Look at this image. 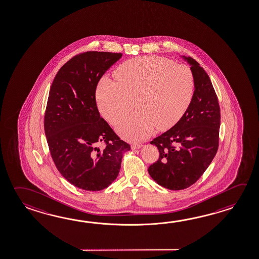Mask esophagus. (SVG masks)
Returning <instances> with one entry per match:
<instances>
[{
    "label": "esophagus",
    "instance_id": "34e87169",
    "mask_svg": "<svg viewBox=\"0 0 259 259\" xmlns=\"http://www.w3.org/2000/svg\"><path fill=\"white\" fill-rule=\"evenodd\" d=\"M140 147H142L141 144H133L131 146L132 149H137V148H140Z\"/></svg>",
    "mask_w": 259,
    "mask_h": 259
}]
</instances>
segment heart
<instances>
[{
	"instance_id": "heart-1",
	"label": "heart",
	"mask_w": 259,
	"mask_h": 259,
	"mask_svg": "<svg viewBox=\"0 0 259 259\" xmlns=\"http://www.w3.org/2000/svg\"><path fill=\"white\" fill-rule=\"evenodd\" d=\"M116 80L103 78L96 91L98 107L103 117L117 124L134 107L117 131L129 140H142L156 127L174 126L191 106L195 78L191 68L170 59L148 56L127 60L114 72Z\"/></svg>"
}]
</instances>
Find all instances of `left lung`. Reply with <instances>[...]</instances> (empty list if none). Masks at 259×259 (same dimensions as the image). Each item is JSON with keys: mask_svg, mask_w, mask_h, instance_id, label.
Instances as JSON below:
<instances>
[{"mask_svg": "<svg viewBox=\"0 0 259 259\" xmlns=\"http://www.w3.org/2000/svg\"><path fill=\"white\" fill-rule=\"evenodd\" d=\"M195 92L191 106L174 126L154 138L159 156L148 167V173L157 184L172 191L193 185L202 176L219 147L221 123L218 98L210 77L192 58Z\"/></svg>", "mask_w": 259, "mask_h": 259, "instance_id": "left-lung-1", "label": "left lung"}]
</instances>
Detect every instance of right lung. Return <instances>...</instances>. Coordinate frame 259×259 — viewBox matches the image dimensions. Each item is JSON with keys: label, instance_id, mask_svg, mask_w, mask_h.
I'll use <instances>...</instances> for the list:
<instances>
[{"label": "right lung", "instance_id": "obj_1", "mask_svg": "<svg viewBox=\"0 0 259 259\" xmlns=\"http://www.w3.org/2000/svg\"><path fill=\"white\" fill-rule=\"evenodd\" d=\"M121 57L77 55L60 68L49 91L44 127L51 157L60 174L84 191L107 188L117 178L123 153L131 149L100 116L95 98L99 80Z\"/></svg>", "mask_w": 259, "mask_h": 259}]
</instances>
